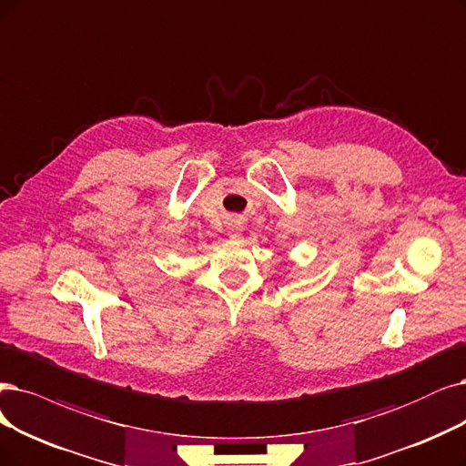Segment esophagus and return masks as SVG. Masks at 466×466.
I'll return each instance as SVG.
<instances>
[{
    "mask_svg": "<svg viewBox=\"0 0 466 466\" xmlns=\"http://www.w3.org/2000/svg\"><path fill=\"white\" fill-rule=\"evenodd\" d=\"M228 234H230V238H239V234H242V224H239L238 220H232L228 224Z\"/></svg>",
    "mask_w": 466,
    "mask_h": 466,
    "instance_id": "34e87169",
    "label": "esophagus"
}]
</instances>
